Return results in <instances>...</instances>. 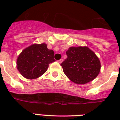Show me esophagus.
I'll list each match as a JSON object with an SVG mask.
<instances>
[{"label": "esophagus", "mask_w": 120, "mask_h": 120, "mask_svg": "<svg viewBox=\"0 0 120 120\" xmlns=\"http://www.w3.org/2000/svg\"><path fill=\"white\" fill-rule=\"evenodd\" d=\"M63 59H60V60H58V63H60V64H61V63H62V62H63Z\"/></svg>", "instance_id": "obj_1"}]
</instances>
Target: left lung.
I'll return each mask as SVG.
<instances>
[{"label":"left lung","mask_w":120,"mask_h":120,"mask_svg":"<svg viewBox=\"0 0 120 120\" xmlns=\"http://www.w3.org/2000/svg\"><path fill=\"white\" fill-rule=\"evenodd\" d=\"M67 58L60 64L66 76L77 84H85L98 76L100 62L95 53L86 47H70Z\"/></svg>","instance_id":"8db88e82"}]
</instances>
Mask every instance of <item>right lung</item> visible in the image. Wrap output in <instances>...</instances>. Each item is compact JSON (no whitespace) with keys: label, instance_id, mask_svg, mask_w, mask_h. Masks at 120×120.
Returning a JSON list of instances; mask_svg holds the SVG:
<instances>
[{"label":"right lung","instance_id":"right-lung-1","mask_svg":"<svg viewBox=\"0 0 120 120\" xmlns=\"http://www.w3.org/2000/svg\"><path fill=\"white\" fill-rule=\"evenodd\" d=\"M53 56V51L47 49L45 43L31 45L18 56L17 69L26 79H37L45 73L49 64L55 61Z\"/></svg>","mask_w":120,"mask_h":120}]
</instances>
